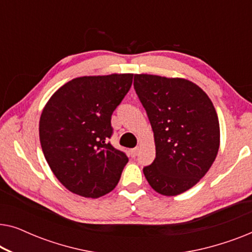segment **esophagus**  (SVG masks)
Instances as JSON below:
<instances>
[{"label": "esophagus", "instance_id": "34e87169", "mask_svg": "<svg viewBox=\"0 0 252 252\" xmlns=\"http://www.w3.org/2000/svg\"><path fill=\"white\" fill-rule=\"evenodd\" d=\"M137 153H139V148H134V149L130 150V155H132V157H135Z\"/></svg>", "mask_w": 252, "mask_h": 252}]
</instances>
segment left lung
<instances>
[{
  "mask_svg": "<svg viewBox=\"0 0 252 252\" xmlns=\"http://www.w3.org/2000/svg\"><path fill=\"white\" fill-rule=\"evenodd\" d=\"M134 88L156 147V158L143 168L144 177L158 194H182L208 173L218 154L220 127L213 103L184 78L135 74Z\"/></svg>",
  "mask_w": 252,
  "mask_h": 252,
  "instance_id": "left-lung-1",
  "label": "left lung"
}]
</instances>
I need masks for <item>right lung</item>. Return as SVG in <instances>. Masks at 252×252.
<instances>
[{
	"label": "right lung",
	"mask_w": 252,
	"mask_h": 252,
	"mask_svg": "<svg viewBox=\"0 0 252 252\" xmlns=\"http://www.w3.org/2000/svg\"><path fill=\"white\" fill-rule=\"evenodd\" d=\"M132 82L133 73L78 77L44 105L39 123L43 155L55 177L73 194L98 198L119 182L128 158L108 139L112 112Z\"/></svg>",
	"instance_id": "right-lung-1"
}]
</instances>
